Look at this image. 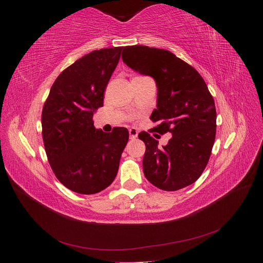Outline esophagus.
Masks as SVG:
<instances>
[{"label":"esophagus","instance_id":"1","mask_svg":"<svg viewBox=\"0 0 263 263\" xmlns=\"http://www.w3.org/2000/svg\"><path fill=\"white\" fill-rule=\"evenodd\" d=\"M128 135H130V138H131V139H136V138L138 137L137 128H135V127L130 128V130H128Z\"/></svg>","mask_w":263,"mask_h":263}]
</instances>
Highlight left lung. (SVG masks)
Returning <instances> with one entry per match:
<instances>
[{
	"mask_svg": "<svg viewBox=\"0 0 263 263\" xmlns=\"http://www.w3.org/2000/svg\"><path fill=\"white\" fill-rule=\"evenodd\" d=\"M122 60L139 73L153 77L158 88L157 108L150 120L154 128L172 138L163 148L148 132L139 133L146 144L143 173L164 191L194 183L208 164L216 137V107L202 77L193 66L166 49L126 46Z\"/></svg>",
	"mask_w": 263,
	"mask_h": 263,
	"instance_id": "1",
	"label": "left lung"
}]
</instances>
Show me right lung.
<instances>
[{
    "instance_id": "obj_1",
    "label": "right lung",
    "mask_w": 263,
    "mask_h": 263,
    "mask_svg": "<svg viewBox=\"0 0 263 263\" xmlns=\"http://www.w3.org/2000/svg\"><path fill=\"white\" fill-rule=\"evenodd\" d=\"M123 47L92 51L61 73L43 107V140L48 163L65 187L95 194L109 186L117 174L128 131L109 133L93 126L95 110L119 63Z\"/></svg>"
}]
</instances>
